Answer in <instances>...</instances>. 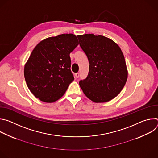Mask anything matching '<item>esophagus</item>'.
<instances>
[{
	"label": "esophagus",
	"mask_w": 158,
	"mask_h": 158,
	"mask_svg": "<svg viewBox=\"0 0 158 158\" xmlns=\"http://www.w3.org/2000/svg\"><path fill=\"white\" fill-rule=\"evenodd\" d=\"M75 77H76V78H78V77H79V73H76V74H75Z\"/></svg>",
	"instance_id": "obj_1"
}]
</instances>
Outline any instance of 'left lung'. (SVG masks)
Instances as JSON below:
<instances>
[{"label":"left lung","instance_id":"obj_1","mask_svg":"<svg viewBox=\"0 0 158 158\" xmlns=\"http://www.w3.org/2000/svg\"><path fill=\"white\" fill-rule=\"evenodd\" d=\"M89 62V74L80 81L84 94L92 101L108 102L122 91L127 79L124 56L118 45L103 35H77Z\"/></svg>","mask_w":158,"mask_h":158}]
</instances>
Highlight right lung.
<instances>
[{
  "label": "right lung",
  "instance_id": "obj_1",
  "mask_svg": "<svg viewBox=\"0 0 158 158\" xmlns=\"http://www.w3.org/2000/svg\"><path fill=\"white\" fill-rule=\"evenodd\" d=\"M77 37L63 34L40 41L24 66V77L33 95L54 102L65 94L74 77L70 69V53L78 46Z\"/></svg>",
  "mask_w": 158,
  "mask_h": 158
}]
</instances>
